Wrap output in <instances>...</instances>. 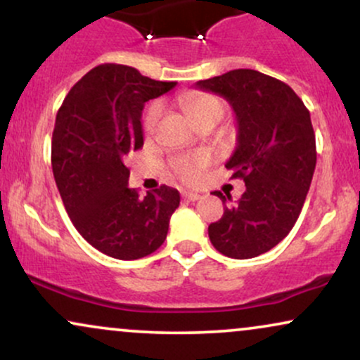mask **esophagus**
<instances>
[{"mask_svg": "<svg viewBox=\"0 0 360 360\" xmlns=\"http://www.w3.org/2000/svg\"><path fill=\"white\" fill-rule=\"evenodd\" d=\"M183 200H188V201L200 200V193H196V191H183Z\"/></svg>", "mask_w": 360, "mask_h": 360, "instance_id": "obj_1", "label": "esophagus"}]
</instances>
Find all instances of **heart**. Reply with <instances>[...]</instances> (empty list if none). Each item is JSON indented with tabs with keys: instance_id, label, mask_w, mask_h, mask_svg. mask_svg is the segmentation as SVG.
<instances>
[{
	"instance_id": "obj_1",
	"label": "heart",
	"mask_w": 360,
	"mask_h": 360,
	"mask_svg": "<svg viewBox=\"0 0 360 360\" xmlns=\"http://www.w3.org/2000/svg\"><path fill=\"white\" fill-rule=\"evenodd\" d=\"M181 106H183L186 113H188L196 123H200L201 120L210 117V115H223V110H225L220 98L205 93L184 94V96H181ZM160 115H162V106H160L159 103H155V105H152L150 108L147 110L146 117H143V131H146V134H152V131L155 130ZM210 160H212V155H210L208 152L183 155L174 160V172L179 179L189 183V181H194L200 176L201 169L208 166Z\"/></svg>"
}]
</instances>
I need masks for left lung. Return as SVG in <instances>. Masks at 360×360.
I'll list each match as a JSON object with an SVG mask.
<instances>
[{"mask_svg":"<svg viewBox=\"0 0 360 360\" xmlns=\"http://www.w3.org/2000/svg\"><path fill=\"white\" fill-rule=\"evenodd\" d=\"M198 88L220 94L232 105L238 143L225 164L245 193L208 226L220 254L252 259L271 250L291 232L311 184L316 143L309 111L286 82L254 69H235ZM232 201V196H223Z\"/></svg>","mask_w":360,"mask_h":360,"instance_id":"8db88e82","label":"left lung"}]
</instances>
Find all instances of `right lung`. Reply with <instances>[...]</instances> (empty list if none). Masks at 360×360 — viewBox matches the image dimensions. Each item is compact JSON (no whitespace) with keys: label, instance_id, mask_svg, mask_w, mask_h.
I'll return each mask as SVG.
<instances>
[{"label":"right lung","instance_id":"add662e5","mask_svg":"<svg viewBox=\"0 0 360 360\" xmlns=\"http://www.w3.org/2000/svg\"><path fill=\"white\" fill-rule=\"evenodd\" d=\"M176 82L122 64H101L72 86L52 134V171L62 203L84 240L120 260L162 245L179 193L169 186L140 198L125 160L143 146L142 110Z\"/></svg>","mask_w":360,"mask_h":360}]
</instances>
